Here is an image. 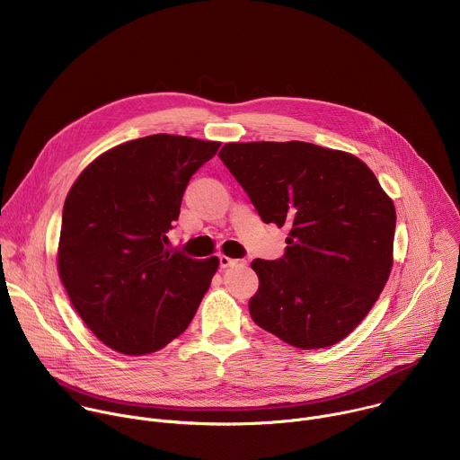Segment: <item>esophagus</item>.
Listing matches in <instances>:
<instances>
[{
    "label": "esophagus",
    "mask_w": 460,
    "mask_h": 460,
    "mask_svg": "<svg viewBox=\"0 0 460 460\" xmlns=\"http://www.w3.org/2000/svg\"><path fill=\"white\" fill-rule=\"evenodd\" d=\"M247 261L245 260H242V258H238V260H233V258H229V256H226V254H220V266L222 268H231V266H245Z\"/></svg>",
    "instance_id": "esophagus-1"
}]
</instances>
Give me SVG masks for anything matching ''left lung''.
I'll use <instances>...</instances> for the list:
<instances>
[{"mask_svg":"<svg viewBox=\"0 0 460 460\" xmlns=\"http://www.w3.org/2000/svg\"><path fill=\"white\" fill-rule=\"evenodd\" d=\"M220 160L260 218L286 227L279 260H252L260 286L249 300L256 325L318 349L364 320L393 266L397 213L357 156L307 142L226 144Z\"/></svg>","mask_w":460,"mask_h":460,"instance_id":"1","label":"left lung"}]
</instances>
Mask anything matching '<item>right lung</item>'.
I'll list each match as a JSON object with an SVG mask.
<instances>
[{
  "mask_svg": "<svg viewBox=\"0 0 460 460\" xmlns=\"http://www.w3.org/2000/svg\"><path fill=\"white\" fill-rule=\"evenodd\" d=\"M220 147L153 135L109 149L71 187L61 215L58 271L89 330L111 349L140 357L181 335L218 258L165 249L190 180Z\"/></svg>",
  "mask_w": 460,
  "mask_h": 460,
  "instance_id": "obj_1",
  "label": "right lung"
}]
</instances>
